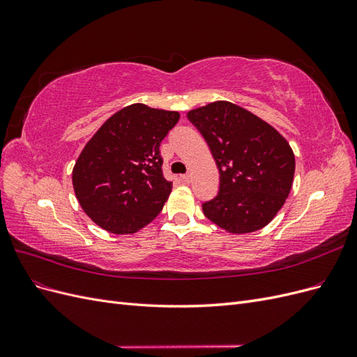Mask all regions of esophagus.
I'll return each instance as SVG.
<instances>
[{"instance_id": "obj_1", "label": "esophagus", "mask_w": 357, "mask_h": 357, "mask_svg": "<svg viewBox=\"0 0 357 357\" xmlns=\"http://www.w3.org/2000/svg\"><path fill=\"white\" fill-rule=\"evenodd\" d=\"M181 178H183V181L189 183V181L192 180V174H190V172H188V174H183V176H181Z\"/></svg>"}]
</instances>
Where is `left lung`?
Returning <instances> with one entry per match:
<instances>
[{"instance_id": "obj_1", "label": "left lung", "mask_w": 357, "mask_h": 357, "mask_svg": "<svg viewBox=\"0 0 357 357\" xmlns=\"http://www.w3.org/2000/svg\"><path fill=\"white\" fill-rule=\"evenodd\" d=\"M188 119L207 142L219 168V193L202 204L205 218L231 234L264 228L283 207L295 174L286 138L229 101L190 110Z\"/></svg>"}]
</instances>
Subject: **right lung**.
I'll list each match as a JSON object with an SVG mask.
<instances>
[{"instance_id": "add662e5", "label": "right lung", "mask_w": 357, "mask_h": 357, "mask_svg": "<svg viewBox=\"0 0 357 357\" xmlns=\"http://www.w3.org/2000/svg\"><path fill=\"white\" fill-rule=\"evenodd\" d=\"M180 114L132 104L107 119L73 169L82 208L112 234H134L152 222L172 183L162 172L160 142Z\"/></svg>"}]
</instances>
